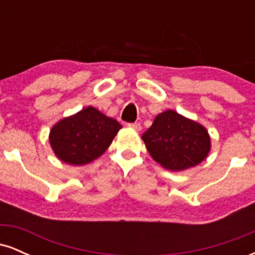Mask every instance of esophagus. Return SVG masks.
<instances>
[{
    "label": "esophagus",
    "instance_id": "obj_1",
    "mask_svg": "<svg viewBox=\"0 0 255 255\" xmlns=\"http://www.w3.org/2000/svg\"><path fill=\"white\" fill-rule=\"evenodd\" d=\"M127 126L129 128H131V129H134V130H140V129H141V125H140L139 122H134V124H128Z\"/></svg>",
    "mask_w": 255,
    "mask_h": 255
}]
</instances>
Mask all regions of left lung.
<instances>
[{
  "label": "left lung",
  "instance_id": "1",
  "mask_svg": "<svg viewBox=\"0 0 255 255\" xmlns=\"http://www.w3.org/2000/svg\"><path fill=\"white\" fill-rule=\"evenodd\" d=\"M141 137L151 157L172 171L198 165L211 147L206 128L172 110L159 114Z\"/></svg>",
  "mask_w": 255,
  "mask_h": 255
}]
</instances>
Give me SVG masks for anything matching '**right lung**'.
Wrapping results in <instances>:
<instances>
[{
  "mask_svg": "<svg viewBox=\"0 0 255 255\" xmlns=\"http://www.w3.org/2000/svg\"><path fill=\"white\" fill-rule=\"evenodd\" d=\"M121 128L116 120L89 107L57 122L49 140L62 162L84 165L102 156Z\"/></svg>",
  "mask_w": 255,
  "mask_h": 255,
  "instance_id": "obj_1",
  "label": "right lung"
}]
</instances>
